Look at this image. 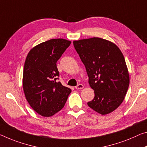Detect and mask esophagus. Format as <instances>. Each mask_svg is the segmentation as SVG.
<instances>
[{"label": "esophagus", "mask_w": 147, "mask_h": 147, "mask_svg": "<svg viewBox=\"0 0 147 147\" xmlns=\"http://www.w3.org/2000/svg\"><path fill=\"white\" fill-rule=\"evenodd\" d=\"M83 88H84V86L82 84H79L75 86V88L76 90H81V89H82Z\"/></svg>", "instance_id": "1"}]
</instances>
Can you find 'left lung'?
Listing matches in <instances>:
<instances>
[{
  "label": "left lung",
  "mask_w": 147,
  "mask_h": 147,
  "mask_svg": "<svg viewBox=\"0 0 147 147\" xmlns=\"http://www.w3.org/2000/svg\"><path fill=\"white\" fill-rule=\"evenodd\" d=\"M84 65L95 97L91 109L107 115L119 107L126 94L129 77L125 59L117 46L98 37L73 42Z\"/></svg>",
  "instance_id": "obj_1"
}]
</instances>
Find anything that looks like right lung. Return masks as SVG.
Returning <instances> with one entry per match:
<instances>
[{
	"label": "right lung",
	"mask_w": 147,
	"mask_h": 147,
	"mask_svg": "<svg viewBox=\"0 0 147 147\" xmlns=\"http://www.w3.org/2000/svg\"><path fill=\"white\" fill-rule=\"evenodd\" d=\"M71 42L51 39L32 48L25 59L23 88L27 101L41 116L50 117L63 108L70 88L57 82L56 63Z\"/></svg>",
	"instance_id": "right-lung-1"
}]
</instances>
